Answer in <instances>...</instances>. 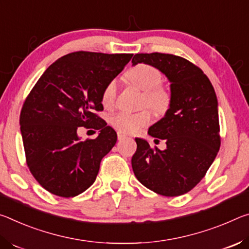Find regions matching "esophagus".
I'll list each match as a JSON object with an SVG mask.
<instances>
[{
    "label": "esophagus",
    "mask_w": 249,
    "mask_h": 249,
    "mask_svg": "<svg viewBox=\"0 0 249 249\" xmlns=\"http://www.w3.org/2000/svg\"><path fill=\"white\" fill-rule=\"evenodd\" d=\"M124 138H127V136H125V134L121 133V132H118V140H124Z\"/></svg>",
    "instance_id": "obj_1"
}]
</instances>
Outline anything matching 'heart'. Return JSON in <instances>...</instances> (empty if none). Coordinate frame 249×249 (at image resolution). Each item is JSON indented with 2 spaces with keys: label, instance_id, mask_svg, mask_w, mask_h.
<instances>
[{
  "label": "heart",
  "instance_id": "obj_1",
  "mask_svg": "<svg viewBox=\"0 0 249 249\" xmlns=\"http://www.w3.org/2000/svg\"><path fill=\"white\" fill-rule=\"evenodd\" d=\"M128 79L134 86L144 91L142 107L149 106L157 115H163L170 107L171 97L165 88L161 86L162 74L158 68L146 64H139L130 69ZM117 81L111 80L105 87L101 95L104 107L110 109L116 105ZM152 119L149 109H142L137 112L120 111L110 118V124L118 131L124 134H134L148 125Z\"/></svg>",
  "mask_w": 249,
  "mask_h": 249
}]
</instances>
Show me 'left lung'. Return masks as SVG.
I'll use <instances>...</instances> for the list:
<instances>
[{"mask_svg":"<svg viewBox=\"0 0 249 249\" xmlns=\"http://www.w3.org/2000/svg\"><path fill=\"white\" fill-rule=\"evenodd\" d=\"M139 63L151 65L166 76L171 101L164 117L148 131L165 140L166 149H152L148 141L137 138L133 172L153 192L178 196L204 178L221 146L216 93L202 69L183 57L162 53L134 55L132 65Z\"/></svg>","mask_w":249,"mask_h":249,"instance_id":"left-lung-1","label":"left lung"}]
</instances>
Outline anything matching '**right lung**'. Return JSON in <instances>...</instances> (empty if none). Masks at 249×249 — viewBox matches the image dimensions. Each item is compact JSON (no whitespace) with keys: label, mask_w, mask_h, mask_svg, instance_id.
I'll return each mask as SVG.
<instances>
[{"label":"right lung","mask_w":249,"mask_h":249,"mask_svg":"<svg viewBox=\"0 0 249 249\" xmlns=\"http://www.w3.org/2000/svg\"><path fill=\"white\" fill-rule=\"evenodd\" d=\"M133 54L75 52L53 63L23 105L19 124L26 163L45 190L74 197L95 182L101 159L117 133L96 115L104 110L105 87ZM100 129L96 140L80 142L79 126Z\"/></svg>","instance_id":"add662e5"}]
</instances>
